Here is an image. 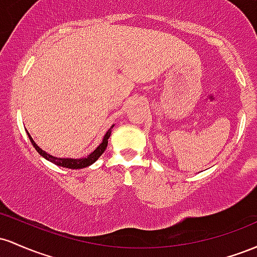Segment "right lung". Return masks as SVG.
<instances>
[{
  "label": "right lung",
  "mask_w": 257,
  "mask_h": 257,
  "mask_svg": "<svg viewBox=\"0 0 257 257\" xmlns=\"http://www.w3.org/2000/svg\"><path fill=\"white\" fill-rule=\"evenodd\" d=\"M113 127H114V125L111 126V127L108 130V131H106V134L104 135V137H103L102 143H100L99 146H98L93 152H91L90 154L87 155V157L77 158V159H75V158H74V159H73V158H58V157H54V155L48 154L47 152L43 151V149L40 148V147L37 146L35 142H34L33 137H31L30 135H29L28 131H27V134H28L29 140H30L31 144H33V146H34V148H35L36 151H37V153H39V154L41 155V157L45 158L46 160L51 161V163L56 164V165H58V166L66 167V169L76 170V169H83V167H87V166L92 165V164H93V163H96V161L98 160V158H99L100 155H102L103 153H104L106 146H108V140H109V137H110L111 128H113Z\"/></svg>",
  "instance_id": "obj_1"
}]
</instances>
